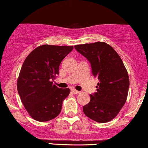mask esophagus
Returning <instances> with one entry per match:
<instances>
[{"label":"esophagus","instance_id":"obj_1","mask_svg":"<svg viewBox=\"0 0 148 148\" xmlns=\"http://www.w3.org/2000/svg\"><path fill=\"white\" fill-rule=\"evenodd\" d=\"M71 92H72L74 94H78V93H79V92H80L79 91V90H75V89H71Z\"/></svg>","mask_w":148,"mask_h":148}]
</instances>
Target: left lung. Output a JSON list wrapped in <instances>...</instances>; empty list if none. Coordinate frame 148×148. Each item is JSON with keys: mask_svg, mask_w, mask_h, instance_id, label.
Masks as SVG:
<instances>
[{"mask_svg": "<svg viewBox=\"0 0 148 148\" xmlns=\"http://www.w3.org/2000/svg\"><path fill=\"white\" fill-rule=\"evenodd\" d=\"M74 48L87 58L92 74L99 80L97 92L83 108L86 116L93 121L105 123L119 114L127 98L129 77L118 53L105 42L76 45Z\"/></svg>", "mask_w": 148, "mask_h": 148, "instance_id": "8db88e82", "label": "left lung"}]
</instances>
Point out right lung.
<instances>
[{
	"label": "right lung",
	"instance_id": "right-lung-1",
	"mask_svg": "<svg viewBox=\"0 0 148 148\" xmlns=\"http://www.w3.org/2000/svg\"><path fill=\"white\" fill-rule=\"evenodd\" d=\"M73 46L42 45L24 60L17 86L21 101L29 114L36 121H48L59 115L63 100L70 89L59 88L52 80L59 74L61 62Z\"/></svg>",
	"mask_w": 148,
	"mask_h": 148
}]
</instances>
